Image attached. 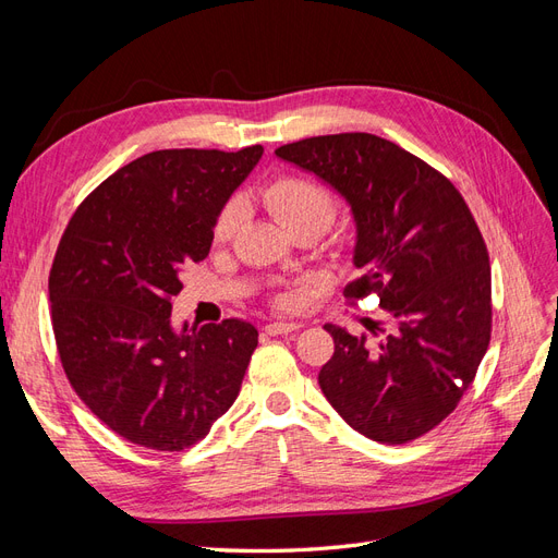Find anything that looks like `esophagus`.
<instances>
[{"mask_svg": "<svg viewBox=\"0 0 558 558\" xmlns=\"http://www.w3.org/2000/svg\"><path fill=\"white\" fill-rule=\"evenodd\" d=\"M298 324H289V320H272V324L265 326L267 335H289L293 330H298Z\"/></svg>", "mask_w": 558, "mask_h": 558, "instance_id": "1", "label": "esophagus"}]
</instances>
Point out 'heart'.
Returning a JSON list of instances; mask_svg holds the SVG:
<instances>
[{"mask_svg": "<svg viewBox=\"0 0 558 558\" xmlns=\"http://www.w3.org/2000/svg\"><path fill=\"white\" fill-rule=\"evenodd\" d=\"M260 199L289 232H295L300 228H316L318 232H324L335 221L337 214L335 193L328 185L307 177L289 174L269 181L260 191ZM238 223L240 205L238 202H228L223 211L216 218L214 238L218 242L230 240ZM286 302L289 300H281V305H286Z\"/></svg>", "mask_w": 558, "mask_h": 558, "instance_id": "b5f03b06", "label": "heart"}]
</instances>
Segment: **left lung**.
<instances>
[{"label":"left lung","instance_id":"8db88e82","mask_svg":"<svg viewBox=\"0 0 558 558\" xmlns=\"http://www.w3.org/2000/svg\"><path fill=\"white\" fill-rule=\"evenodd\" d=\"M347 199L361 277L344 295H379L388 328L367 335L326 324L335 353L318 384L347 424L384 445H404L447 418L492 340V265L453 183L398 144L342 132L279 146Z\"/></svg>","mask_w":558,"mask_h":558}]
</instances>
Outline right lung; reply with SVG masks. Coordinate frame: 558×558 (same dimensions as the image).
Here are the masks:
<instances>
[{
	"label": "right lung",
	"instance_id": "obj_1",
	"mask_svg": "<svg viewBox=\"0 0 558 558\" xmlns=\"http://www.w3.org/2000/svg\"><path fill=\"white\" fill-rule=\"evenodd\" d=\"M260 156V144L154 150L99 183L62 234L48 277L60 361L90 412L132 445L191 447L240 393L258 330L242 318L174 328L172 298Z\"/></svg>",
	"mask_w": 558,
	"mask_h": 558
}]
</instances>
